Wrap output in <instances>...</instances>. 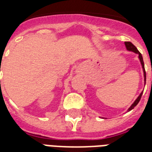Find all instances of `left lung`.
I'll use <instances>...</instances> for the list:
<instances>
[{
    "mask_svg": "<svg viewBox=\"0 0 152 152\" xmlns=\"http://www.w3.org/2000/svg\"><path fill=\"white\" fill-rule=\"evenodd\" d=\"M125 46H126V49H127L128 50L132 51V52H134L139 55V59H140V63H141V64H142V68H143V71H144V83H146V72H145V69H144V61H143V57H142V54L139 52V50H137V47H136V46H135L132 43V42H125ZM142 95H143V92L140 93V95L138 96V98H137V99L135 100L134 102L132 104V106H130L129 108L128 111L132 110V109L134 108L135 106H137V104L139 103L140 100V99H141Z\"/></svg>",
    "mask_w": 152,
    "mask_h": 152,
    "instance_id": "left-lung-1",
    "label": "left lung"
}]
</instances>
